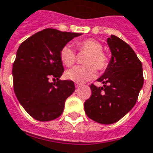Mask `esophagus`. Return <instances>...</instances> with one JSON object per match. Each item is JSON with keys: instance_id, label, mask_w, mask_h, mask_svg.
<instances>
[{"instance_id": "34e87169", "label": "esophagus", "mask_w": 153, "mask_h": 153, "mask_svg": "<svg viewBox=\"0 0 153 153\" xmlns=\"http://www.w3.org/2000/svg\"><path fill=\"white\" fill-rule=\"evenodd\" d=\"M81 85V83H75V88H79Z\"/></svg>"}]
</instances>
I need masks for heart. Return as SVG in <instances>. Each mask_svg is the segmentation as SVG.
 <instances>
[{
    "label": "heart",
    "mask_w": 153,
    "mask_h": 153,
    "mask_svg": "<svg viewBox=\"0 0 153 153\" xmlns=\"http://www.w3.org/2000/svg\"><path fill=\"white\" fill-rule=\"evenodd\" d=\"M77 49L80 51H87V55L83 60L84 65H78L67 70L65 78L76 83H84L92 79L96 76L97 69L98 70H106L109 59L102 51V45L97 40L88 38L76 42ZM60 59L65 66L70 67L75 62V51L70 45L64 46L60 51Z\"/></svg>",
    "instance_id": "obj_1"
}]
</instances>
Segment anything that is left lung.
Returning <instances> with one entry per match:
<instances>
[{"mask_svg": "<svg viewBox=\"0 0 153 153\" xmlns=\"http://www.w3.org/2000/svg\"><path fill=\"white\" fill-rule=\"evenodd\" d=\"M111 58L98 82L91 84L92 95L84 102L87 115L94 121L111 125L134 107L143 85L142 63L131 47L115 35L107 38Z\"/></svg>", "mask_w": 153, "mask_h": 153, "instance_id": "left-lung-1", "label": "left lung"}]
</instances>
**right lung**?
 Here are the masks:
<instances>
[{
	"instance_id": "right-lung-1",
	"label": "right lung",
	"mask_w": 153,
	"mask_h": 153,
	"mask_svg": "<svg viewBox=\"0 0 153 153\" xmlns=\"http://www.w3.org/2000/svg\"><path fill=\"white\" fill-rule=\"evenodd\" d=\"M81 33L46 28L22 42L13 64V83L17 99L39 121L58 118L65 100L75 90L71 80H60L64 67L60 49ZM54 77L56 83H51Z\"/></svg>"
}]
</instances>
